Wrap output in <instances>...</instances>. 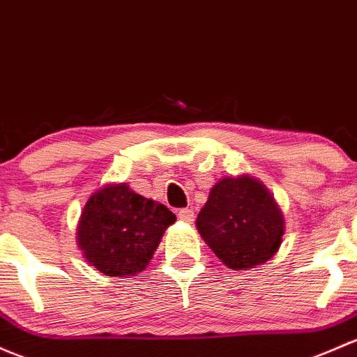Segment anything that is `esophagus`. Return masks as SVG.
<instances>
[{
	"instance_id": "34e87169",
	"label": "esophagus",
	"mask_w": 357,
	"mask_h": 357,
	"mask_svg": "<svg viewBox=\"0 0 357 357\" xmlns=\"http://www.w3.org/2000/svg\"><path fill=\"white\" fill-rule=\"evenodd\" d=\"M178 217L183 220V222H193L195 213H193V210H191V208H181L178 212Z\"/></svg>"
}]
</instances>
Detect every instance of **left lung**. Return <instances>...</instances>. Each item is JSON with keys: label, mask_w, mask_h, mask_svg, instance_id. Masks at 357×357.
Returning a JSON list of instances; mask_svg holds the SVG:
<instances>
[{"label": "left lung", "mask_w": 357, "mask_h": 357, "mask_svg": "<svg viewBox=\"0 0 357 357\" xmlns=\"http://www.w3.org/2000/svg\"><path fill=\"white\" fill-rule=\"evenodd\" d=\"M197 229L226 267L248 270L279 251L286 220L267 186L241 174L222 178L210 188Z\"/></svg>", "instance_id": "left-lung-1"}]
</instances>
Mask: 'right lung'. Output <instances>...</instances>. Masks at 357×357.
<instances>
[{"label": "right lung", "instance_id": "obj_1", "mask_svg": "<svg viewBox=\"0 0 357 357\" xmlns=\"http://www.w3.org/2000/svg\"><path fill=\"white\" fill-rule=\"evenodd\" d=\"M176 215L166 205L135 193L126 183L93 191L77 226V243L90 267L109 277L147 268Z\"/></svg>", "mask_w": 357, "mask_h": 357}]
</instances>
